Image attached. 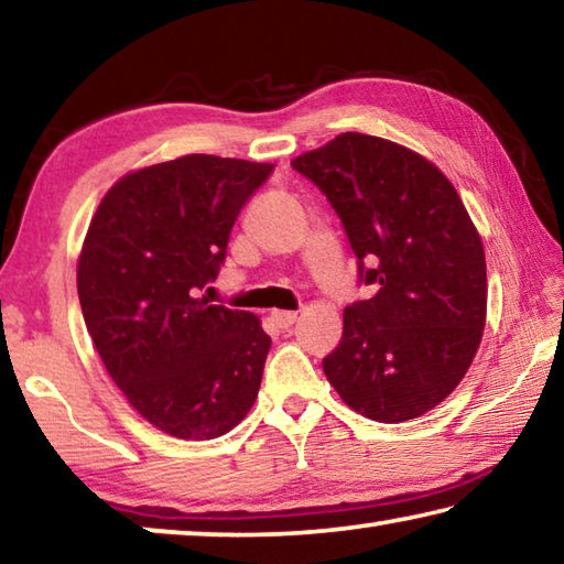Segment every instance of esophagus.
Segmentation results:
<instances>
[{
    "mask_svg": "<svg viewBox=\"0 0 564 564\" xmlns=\"http://www.w3.org/2000/svg\"><path fill=\"white\" fill-rule=\"evenodd\" d=\"M271 318L279 328H291L295 321H299V313L293 311H271Z\"/></svg>",
    "mask_w": 564,
    "mask_h": 564,
    "instance_id": "1",
    "label": "esophagus"
}]
</instances>
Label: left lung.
<instances>
[{
    "label": "left lung",
    "instance_id": "8db88e82",
    "mask_svg": "<svg viewBox=\"0 0 564 564\" xmlns=\"http://www.w3.org/2000/svg\"><path fill=\"white\" fill-rule=\"evenodd\" d=\"M291 166L326 194L360 281L378 289L343 311L328 383L378 423L427 413L467 373L488 313L482 241L460 196L425 156L356 131Z\"/></svg>",
    "mask_w": 564,
    "mask_h": 564
}]
</instances>
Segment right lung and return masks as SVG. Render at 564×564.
I'll return each mask as SVG.
<instances>
[{"label": "right lung", "mask_w": 564, "mask_h": 564, "mask_svg": "<svg viewBox=\"0 0 564 564\" xmlns=\"http://www.w3.org/2000/svg\"><path fill=\"white\" fill-rule=\"evenodd\" d=\"M273 164L188 154L131 171L91 216L76 291L104 368L131 408L181 441L251 410L271 338L248 311L198 299Z\"/></svg>", "instance_id": "1"}]
</instances>
